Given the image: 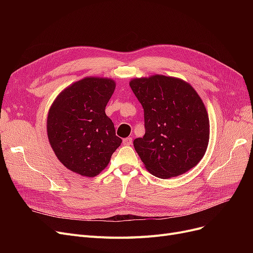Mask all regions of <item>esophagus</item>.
I'll return each instance as SVG.
<instances>
[{
	"instance_id": "34e87169",
	"label": "esophagus",
	"mask_w": 253,
	"mask_h": 253,
	"mask_svg": "<svg viewBox=\"0 0 253 253\" xmlns=\"http://www.w3.org/2000/svg\"><path fill=\"white\" fill-rule=\"evenodd\" d=\"M122 143H124L125 145H131L132 144V137H126V138H125L124 141H122Z\"/></svg>"
}]
</instances>
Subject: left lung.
<instances>
[{
  "label": "left lung",
  "instance_id": "obj_1",
  "mask_svg": "<svg viewBox=\"0 0 253 253\" xmlns=\"http://www.w3.org/2000/svg\"><path fill=\"white\" fill-rule=\"evenodd\" d=\"M144 112L145 134L134 148L145 169L159 178L194 168L208 148L210 122L206 106L191 84L164 75L129 81Z\"/></svg>",
  "mask_w": 253,
  "mask_h": 253
}]
</instances>
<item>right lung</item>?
<instances>
[{"label":"right lung","mask_w":253,"mask_h":253,"mask_svg":"<svg viewBox=\"0 0 253 253\" xmlns=\"http://www.w3.org/2000/svg\"><path fill=\"white\" fill-rule=\"evenodd\" d=\"M115 87L113 79L85 77L65 87L52 102L46 122L48 140L68 170L94 177L121 144L105 115Z\"/></svg>","instance_id":"1"}]
</instances>
